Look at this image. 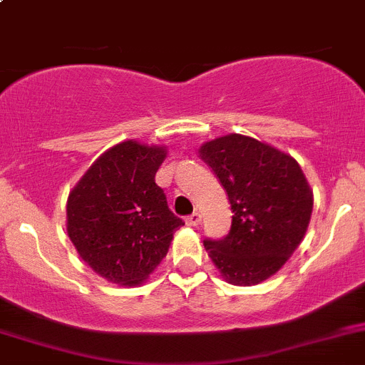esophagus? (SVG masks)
Masks as SVG:
<instances>
[{"label":"esophagus","mask_w":365,"mask_h":365,"mask_svg":"<svg viewBox=\"0 0 365 365\" xmlns=\"http://www.w3.org/2000/svg\"><path fill=\"white\" fill-rule=\"evenodd\" d=\"M185 222L189 224V226H197V224L201 222V215H200V213H197V212L190 213V215L185 219Z\"/></svg>","instance_id":"34e87169"}]
</instances>
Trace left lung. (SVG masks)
<instances>
[{"label": "left lung", "mask_w": 365, "mask_h": 365, "mask_svg": "<svg viewBox=\"0 0 365 365\" xmlns=\"http://www.w3.org/2000/svg\"><path fill=\"white\" fill-rule=\"evenodd\" d=\"M212 168L233 210L231 230L205 238L227 282L251 286L274 275L300 245L312 213V192L298 162L254 138L230 134L206 143Z\"/></svg>", "instance_id": "left-lung-1"}]
</instances>
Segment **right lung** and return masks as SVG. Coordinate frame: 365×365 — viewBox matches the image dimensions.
<instances>
[{"label": "right lung", "instance_id": "obj_1", "mask_svg": "<svg viewBox=\"0 0 365 365\" xmlns=\"http://www.w3.org/2000/svg\"><path fill=\"white\" fill-rule=\"evenodd\" d=\"M164 157L159 146L120 143L93 162L68 196L70 240L98 275L116 284H141L185 224L155 183Z\"/></svg>", "mask_w": 365, "mask_h": 365}]
</instances>
